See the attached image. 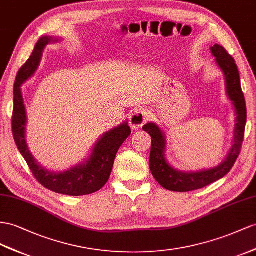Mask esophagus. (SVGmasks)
<instances>
[{
    "mask_svg": "<svg viewBox=\"0 0 256 256\" xmlns=\"http://www.w3.org/2000/svg\"><path fill=\"white\" fill-rule=\"evenodd\" d=\"M148 120H150V112L148 110L135 109L130 116V126L134 130H140Z\"/></svg>",
    "mask_w": 256,
    "mask_h": 256,
    "instance_id": "obj_1",
    "label": "esophagus"
}]
</instances>
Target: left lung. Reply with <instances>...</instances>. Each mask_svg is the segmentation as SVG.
Returning a JSON list of instances; mask_svg holds the SVG:
<instances>
[{
    "label": "left lung",
    "mask_w": 256,
    "mask_h": 256,
    "mask_svg": "<svg viewBox=\"0 0 256 256\" xmlns=\"http://www.w3.org/2000/svg\"><path fill=\"white\" fill-rule=\"evenodd\" d=\"M211 53L215 62L225 76L227 95L234 104L237 114L234 128V145L220 166L199 172H182L173 168L166 159V137L162 130L154 123H147L142 130L152 136V150H150L149 166L154 180L163 187L171 192H187L206 187L218 180L230 171L241 152L242 142L244 137L246 123V106L244 92L241 90L240 76L234 58L226 50L218 44L211 48Z\"/></svg>",
    "instance_id": "1"
}]
</instances>
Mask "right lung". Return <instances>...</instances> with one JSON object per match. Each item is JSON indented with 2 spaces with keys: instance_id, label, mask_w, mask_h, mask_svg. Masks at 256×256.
<instances>
[{
  "instance_id": "1",
  "label": "right lung",
  "mask_w": 256,
  "mask_h": 256,
  "mask_svg": "<svg viewBox=\"0 0 256 256\" xmlns=\"http://www.w3.org/2000/svg\"><path fill=\"white\" fill-rule=\"evenodd\" d=\"M55 38L43 36L36 44L29 60L19 69L14 84V109L12 130L14 140L30 171L42 186L50 190L67 196H85L102 189L108 182L118 150L130 135L128 122L104 134L93 148V152L83 164H78L64 172H50L38 164L26 142V109L22 95V85L34 74L41 62L43 50L50 42H58Z\"/></svg>"
}]
</instances>
